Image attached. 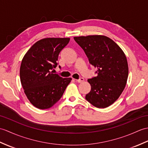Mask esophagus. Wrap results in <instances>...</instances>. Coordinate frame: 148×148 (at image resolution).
Segmentation results:
<instances>
[{"mask_svg":"<svg viewBox=\"0 0 148 148\" xmlns=\"http://www.w3.org/2000/svg\"><path fill=\"white\" fill-rule=\"evenodd\" d=\"M84 79L83 77H81L79 79H75V81L77 82H81L82 81H84Z\"/></svg>","mask_w":148,"mask_h":148,"instance_id":"1","label":"esophagus"}]
</instances>
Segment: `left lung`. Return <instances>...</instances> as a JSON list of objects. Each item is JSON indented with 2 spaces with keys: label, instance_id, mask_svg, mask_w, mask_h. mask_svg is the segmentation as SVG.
<instances>
[{
  "label": "left lung",
  "instance_id": "left-lung-1",
  "mask_svg": "<svg viewBox=\"0 0 148 148\" xmlns=\"http://www.w3.org/2000/svg\"><path fill=\"white\" fill-rule=\"evenodd\" d=\"M97 68V76L89 79L91 91L86 99L95 107L104 108L117 99L125 87L129 68L122 50L110 38L102 35L74 37Z\"/></svg>",
  "mask_w": 148,
  "mask_h": 148
}]
</instances>
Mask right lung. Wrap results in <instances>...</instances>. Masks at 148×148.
I'll return each mask as SVG.
<instances>
[{"mask_svg":"<svg viewBox=\"0 0 148 148\" xmlns=\"http://www.w3.org/2000/svg\"><path fill=\"white\" fill-rule=\"evenodd\" d=\"M69 38H47L38 41L24 56L20 79L27 99L39 109L51 107L62 97L72 79L53 74L60 51ZM60 68V66H59Z\"/></svg>","mask_w":148,"mask_h":148,"instance_id":"add662e5","label":"right lung"}]
</instances>
